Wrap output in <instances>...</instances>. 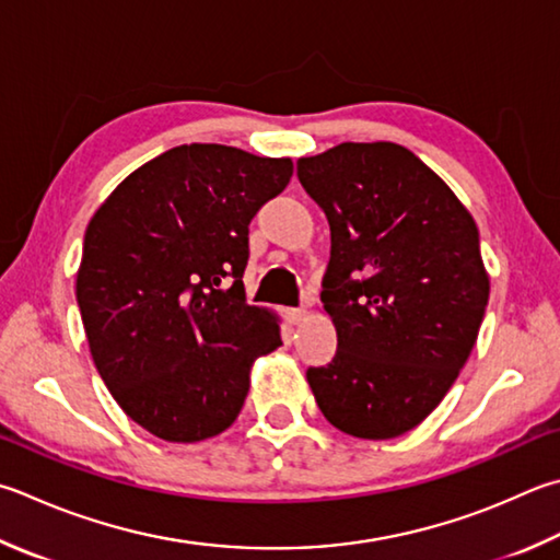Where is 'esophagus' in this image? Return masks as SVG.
Masks as SVG:
<instances>
[{"mask_svg": "<svg viewBox=\"0 0 560 560\" xmlns=\"http://www.w3.org/2000/svg\"><path fill=\"white\" fill-rule=\"evenodd\" d=\"M284 319H288L290 324H302L304 319H307V310H304V307L284 310Z\"/></svg>", "mask_w": 560, "mask_h": 560, "instance_id": "obj_1", "label": "esophagus"}]
</instances>
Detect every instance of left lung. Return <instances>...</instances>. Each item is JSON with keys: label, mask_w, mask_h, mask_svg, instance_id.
Here are the masks:
<instances>
[{"label": "left lung", "mask_w": 560, "mask_h": 560, "mask_svg": "<svg viewBox=\"0 0 560 560\" xmlns=\"http://www.w3.org/2000/svg\"><path fill=\"white\" fill-rule=\"evenodd\" d=\"M298 177L331 229L322 302L339 346L307 371L316 405L343 434L402 436L476 346L490 298L476 221L397 143L334 145L300 158Z\"/></svg>", "instance_id": "obj_1"}]
</instances>
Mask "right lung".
<instances>
[{
	"mask_svg": "<svg viewBox=\"0 0 560 560\" xmlns=\"http://www.w3.org/2000/svg\"><path fill=\"white\" fill-rule=\"evenodd\" d=\"M290 158L189 143L133 171L84 231L78 307L94 365L136 424L173 444L234 424L253 358L282 346L246 304L248 224Z\"/></svg>",
	"mask_w": 560,
	"mask_h": 560,
	"instance_id": "obj_1",
	"label": "right lung"
}]
</instances>
